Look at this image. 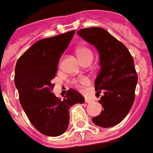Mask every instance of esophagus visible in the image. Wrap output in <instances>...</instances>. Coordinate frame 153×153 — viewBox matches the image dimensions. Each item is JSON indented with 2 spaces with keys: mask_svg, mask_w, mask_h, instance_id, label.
Instances as JSON below:
<instances>
[{
  "mask_svg": "<svg viewBox=\"0 0 153 153\" xmlns=\"http://www.w3.org/2000/svg\"><path fill=\"white\" fill-rule=\"evenodd\" d=\"M85 102L90 103V102H93V100H92V99H90V98H85Z\"/></svg>",
  "mask_w": 153,
  "mask_h": 153,
  "instance_id": "obj_1",
  "label": "esophagus"
}]
</instances>
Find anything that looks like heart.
Wrapping results in <instances>:
<instances>
[{
  "instance_id": "1",
  "label": "heart",
  "mask_w": 153,
  "mask_h": 153,
  "mask_svg": "<svg viewBox=\"0 0 153 153\" xmlns=\"http://www.w3.org/2000/svg\"><path fill=\"white\" fill-rule=\"evenodd\" d=\"M76 54H77L78 59H80L81 63H84L87 61H92L93 59V53L91 52L90 49L85 47H80L76 50ZM90 83V81L87 78H81L79 81H76V84L78 86H83L86 85Z\"/></svg>"
}]
</instances>
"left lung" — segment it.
<instances>
[{"instance_id": "obj_1", "label": "left lung", "mask_w": 153, "mask_h": 153, "mask_svg": "<svg viewBox=\"0 0 153 153\" xmlns=\"http://www.w3.org/2000/svg\"><path fill=\"white\" fill-rule=\"evenodd\" d=\"M77 34L100 54V71L94 88L97 93L103 92L99 100L103 109L92 121L103 128L114 126L126 117L134 101L138 76L133 57L125 45L101 27L83 28Z\"/></svg>"}]
</instances>
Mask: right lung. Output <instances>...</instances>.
Returning a JSON list of instances; mask_svg holds the SVG:
<instances>
[{"instance_id":"right-lung-1","label":"right lung","mask_w":153,"mask_h":153,"mask_svg":"<svg viewBox=\"0 0 153 153\" xmlns=\"http://www.w3.org/2000/svg\"><path fill=\"white\" fill-rule=\"evenodd\" d=\"M75 31L36 41L18 59L14 84L23 111L39 132L56 137L69 125V108L83 103L85 98L76 90H68L63 100L51 91L62 53L68 46Z\"/></svg>"}]
</instances>
